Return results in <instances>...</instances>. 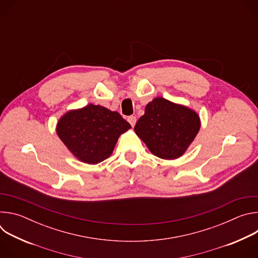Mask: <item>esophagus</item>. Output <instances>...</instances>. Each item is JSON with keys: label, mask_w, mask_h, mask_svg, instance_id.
Returning <instances> with one entry per match:
<instances>
[{"label": "esophagus", "mask_w": 258, "mask_h": 258, "mask_svg": "<svg viewBox=\"0 0 258 258\" xmlns=\"http://www.w3.org/2000/svg\"><path fill=\"white\" fill-rule=\"evenodd\" d=\"M127 121L130 122V124L132 125V126H135V124H136V122H137V117L136 116H128L127 117Z\"/></svg>", "instance_id": "esophagus-1"}]
</instances>
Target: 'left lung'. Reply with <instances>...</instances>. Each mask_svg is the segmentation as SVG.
<instances>
[{
	"mask_svg": "<svg viewBox=\"0 0 258 258\" xmlns=\"http://www.w3.org/2000/svg\"><path fill=\"white\" fill-rule=\"evenodd\" d=\"M199 130L200 118L194 110L160 97L147 104L145 114L135 125L150 152L162 159L180 157Z\"/></svg>",
	"mask_w": 258,
	"mask_h": 258,
	"instance_id": "8db88e82",
	"label": "left lung"
}]
</instances>
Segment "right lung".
<instances>
[{
	"instance_id": "obj_1",
	"label": "right lung",
	"mask_w": 258,
	"mask_h": 258,
	"mask_svg": "<svg viewBox=\"0 0 258 258\" xmlns=\"http://www.w3.org/2000/svg\"><path fill=\"white\" fill-rule=\"evenodd\" d=\"M130 128L131 124L118 112L89 104L65 113L56 132L79 160L97 164L112 154L119 136Z\"/></svg>"
}]
</instances>
